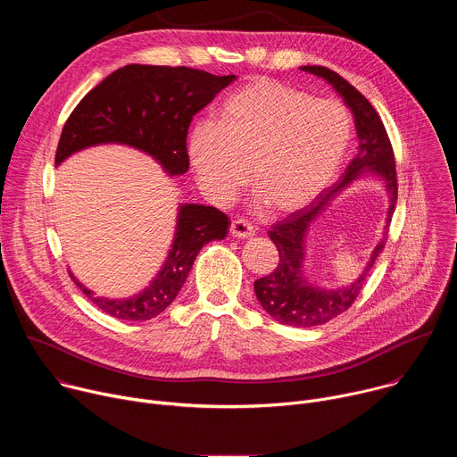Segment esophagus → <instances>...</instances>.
Instances as JSON below:
<instances>
[{"instance_id":"esophagus-1","label":"esophagus","mask_w":457,"mask_h":457,"mask_svg":"<svg viewBox=\"0 0 457 457\" xmlns=\"http://www.w3.org/2000/svg\"><path fill=\"white\" fill-rule=\"evenodd\" d=\"M229 231H231V235L237 237V238H249V237L254 235V228H253L247 220H244V219H235V220L231 222Z\"/></svg>"}]
</instances>
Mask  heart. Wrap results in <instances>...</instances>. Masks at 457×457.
I'll return each mask as SVG.
<instances>
[{
    "mask_svg": "<svg viewBox=\"0 0 457 457\" xmlns=\"http://www.w3.org/2000/svg\"><path fill=\"white\" fill-rule=\"evenodd\" d=\"M351 143L344 106L312 99L289 85L256 78L231 92L217 122L187 134V159L199 187L226 203L245 180L273 212H296L338 175Z\"/></svg>",
    "mask_w": 457,
    "mask_h": 457,
    "instance_id": "1",
    "label": "heart"
}]
</instances>
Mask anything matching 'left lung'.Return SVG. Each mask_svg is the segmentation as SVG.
<instances>
[{"mask_svg": "<svg viewBox=\"0 0 457 457\" xmlns=\"http://www.w3.org/2000/svg\"><path fill=\"white\" fill-rule=\"evenodd\" d=\"M300 71L323 79L344 99L354 117L358 154L337 184L325 187L309 206L271 226L268 235L278 249L280 262L271 275L254 282V295L260 305L277 321L293 325V328H312V325L328 323L347 311L363 289L376 258L381 254L386 242V229L398 199V182L393 146H390L385 126L372 104L351 83L329 69L307 64V67H300ZM369 174L381 179L387 193L389 208L384 237L371 252L368 264L354 283L340 288H321L304 275L306 237L310 226L342 190L358 178Z\"/></svg>", "mask_w": 457, "mask_h": 457, "instance_id": "obj_1", "label": "left lung"}]
</instances>
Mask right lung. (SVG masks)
<instances>
[{
    "label": "right lung",
    "mask_w": 457,
    "mask_h": 457,
    "mask_svg": "<svg viewBox=\"0 0 457 457\" xmlns=\"http://www.w3.org/2000/svg\"><path fill=\"white\" fill-rule=\"evenodd\" d=\"M235 78L186 67L126 64L76 106L61 132L55 166L87 148L122 145L152 157L168 177L184 175L189 168L186 136L193 115ZM229 224L213 206L180 203L166 260L150 284L132 296H97L69 273L103 312L119 320H150L177 298L199 251L212 240H222Z\"/></svg>",
    "instance_id": "right-lung-1"
}]
</instances>
